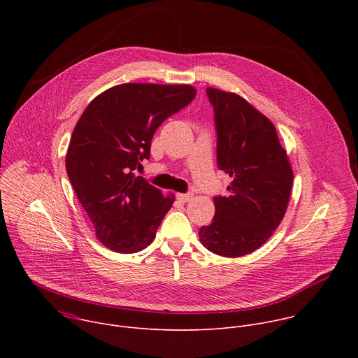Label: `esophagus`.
Instances as JSON below:
<instances>
[{
    "label": "esophagus",
    "instance_id": "34e87169",
    "mask_svg": "<svg viewBox=\"0 0 358 358\" xmlns=\"http://www.w3.org/2000/svg\"><path fill=\"white\" fill-rule=\"evenodd\" d=\"M194 196L192 192H185V194H177V198L181 201V202H188L191 201Z\"/></svg>",
    "mask_w": 358,
    "mask_h": 358
}]
</instances>
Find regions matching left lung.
Wrapping results in <instances>:
<instances>
[{"mask_svg": "<svg viewBox=\"0 0 358 358\" xmlns=\"http://www.w3.org/2000/svg\"><path fill=\"white\" fill-rule=\"evenodd\" d=\"M214 108L218 169L232 177L227 196H214L213 222L201 227V243L238 258L262 246L285 217L293 171L272 122L248 101L207 87Z\"/></svg>", "mask_w": 358, "mask_h": 358, "instance_id": "left-lung-1", "label": "left lung"}]
</instances>
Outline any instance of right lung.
<instances>
[{
    "label": "right lung",
    "mask_w": 358,
    "mask_h": 358,
    "mask_svg": "<svg viewBox=\"0 0 358 358\" xmlns=\"http://www.w3.org/2000/svg\"><path fill=\"white\" fill-rule=\"evenodd\" d=\"M189 85L123 83L94 97L78 120L66 173L97 239L120 253L147 248L174 195L136 176L160 124L195 97Z\"/></svg>",
    "instance_id": "obj_1"
}]
</instances>
